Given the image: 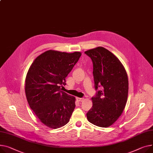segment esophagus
Segmentation results:
<instances>
[{
    "instance_id": "esophagus-1",
    "label": "esophagus",
    "mask_w": 153,
    "mask_h": 153,
    "mask_svg": "<svg viewBox=\"0 0 153 153\" xmlns=\"http://www.w3.org/2000/svg\"><path fill=\"white\" fill-rule=\"evenodd\" d=\"M77 100L78 101H80V102H82V101L84 100L83 98H77Z\"/></svg>"
}]
</instances>
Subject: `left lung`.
I'll return each instance as SVG.
<instances>
[{
  "label": "left lung",
  "instance_id": "left-lung-1",
  "mask_svg": "<svg viewBox=\"0 0 153 153\" xmlns=\"http://www.w3.org/2000/svg\"><path fill=\"white\" fill-rule=\"evenodd\" d=\"M93 63L96 94L87 113L90 123L107 127L114 123L126 106L128 90L126 71L119 59L107 49L98 47L85 52ZM99 90H98V88Z\"/></svg>",
  "mask_w": 153,
  "mask_h": 153
}]
</instances>
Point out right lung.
I'll use <instances>...</instances> for the list:
<instances>
[{
  "label": "right lung",
  "instance_id": "add662e5",
  "mask_svg": "<svg viewBox=\"0 0 153 153\" xmlns=\"http://www.w3.org/2000/svg\"><path fill=\"white\" fill-rule=\"evenodd\" d=\"M81 56L48 50L38 56L30 66L25 82L29 105L44 124L60 128L69 120L75 108V98L61 91L66 77Z\"/></svg>",
  "mask_w": 153,
  "mask_h": 153
}]
</instances>
